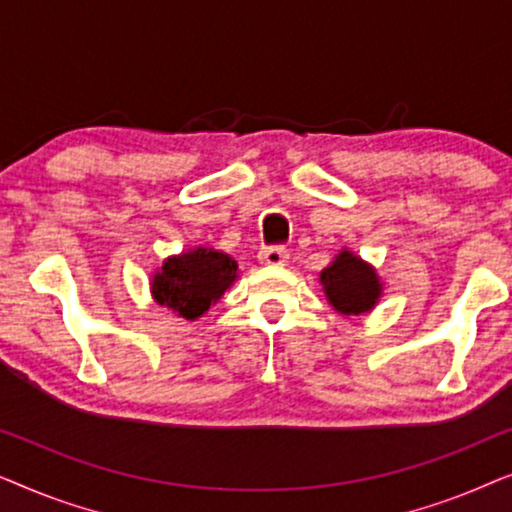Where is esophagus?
Masks as SVG:
<instances>
[{"label": "esophagus", "mask_w": 512, "mask_h": 512, "mask_svg": "<svg viewBox=\"0 0 512 512\" xmlns=\"http://www.w3.org/2000/svg\"><path fill=\"white\" fill-rule=\"evenodd\" d=\"M258 261L263 265H268V268H282V265L289 263V251L284 247H263L258 251Z\"/></svg>", "instance_id": "1"}]
</instances>
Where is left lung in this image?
Wrapping results in <instances>:
<instances>
[{"label": "left lung", "mask_w": 512, "mask_h": 512, "mask_svg": "<svg viewBox=\"0 0 512 512\" xmlns=\"http://www.w3.org/2000/svg\"><path fill=\"white\" fill-rule=\"evenodd\" d=\"M319 282L333 310L345 317L370 312L382 296V282L373 265L347 249H342L326 270H321Z\"/></svg>", "instance_id": "left-lung-1"}]
</instances>
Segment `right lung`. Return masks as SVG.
Masks as SVG:
<instances>
[{"mask_svg": "<svg viewBox=\"0 0 512 512\" xmlns=\"http://www.w3.org/2000/svg\"><path fill=\"white\" fill-rule=\"evenodd\" d=\"M237 279V263L216 249L195 247L170 256L151 282L153 300L179 317H202Z\"/></svg>", "mask_w": 512, "mask_h": 512, "instance_id": "right-lung-1", "label": "right lung"}]
</instances>
